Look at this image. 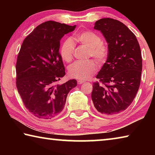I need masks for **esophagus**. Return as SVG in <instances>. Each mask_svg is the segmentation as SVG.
<instances>
[{"mask_svg":"<svg viewBox=\"0 0 155 155\" xmlns=\"http://www.w3.org/2000/svg\"><path fill=\"white\" fill-rule=\"evenodd\" d=\"M84 82H85V81H82V80H78V81H77V83H78V85H81V84L83 83Z\"/></svg>","mask_w":155,"mask_h":155,"instance_id":"34e87169","label":"esophagus"}]
</instances>
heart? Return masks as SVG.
<instances>
[{
	"label": "heart",
	"instance_id": "1",
	"mask_svg": "<svg viewBox=\"0 0 155 155\" xmlns=\"http://www.w3.org/2000/svg\"><path fill=\"white\" fill-rule=\"evenodd\" d=\"M81 44L88 48V57H92L99 64L106 62L109 55V49L102 41L98 34L91 31H83L75 37ZM74 43L71 39H66L60 48L62 59L66 62H70L73 59L74 52ZM97 65L93 60L87 61H77L68 68V72L71 77L81 80H85L97 71Z\"/></svg>",
	"mask_w": 155,
	"mask_h": 155
}]
</instances>
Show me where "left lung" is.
<instances>
[{
	"mask_svg": "<svg viewBox=\"0 0 155 155\" xmlns=\"http://www.w3.org/2000/svg\"><path fill=\"white\" fill-rule=\"evenodd\" d=\"M94 28L108 44L109 55L93 83L91 99L101 114L113 115L127 109L135 98L142 70L140 44L135 34L119 20L102 18Z\"/></svg>",
	"mask_w": 155,
	"mask_h": 155,
	"instance_id": "8db88e82",
	"label": "left lung"
}]
</instances>
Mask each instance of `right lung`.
<instances>
[{
    "label": "right lung",
    "instance_id": "right-lung-1",
    "mask_svg": "<svg viewBox=\"0 0 155 155\" xmlns=\"http://www.w3.org/2000/svg\"><path fill=\"white\" fill-rule=\"evenodd\" d=\"M76 25L47 21L23 41L17 57L16 87L25 106L37 117L51 119L64 109L69 91L77 82H57L65 75L59 51L60 40Z\"/></svg>",
    "mask_w": 155,
    "mask_h": 155
}]
</instances>
